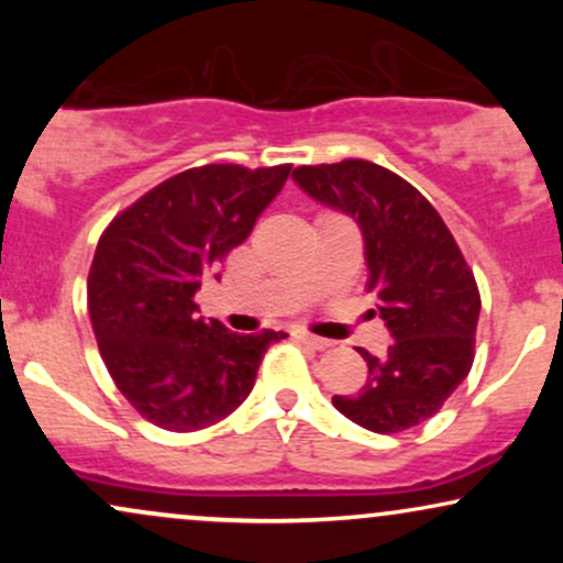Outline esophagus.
Returning <instances> with one entry per match:
<instances>
[{
  "label": "esophagus",
  "mask_w": 563,
  "mask_h": 563,
  "mask_svg": "<svg viewBox=\"0 0 563 563\" xmlns=\"http://www.w3.org/2000/svg\"><path fill=\"white\" fill-rule=\"evenodd\" d=\"M296 339H299L301 344H307V346L318 349V352H320V349H328V346H331V341H328V339H320V335H314V333H309V331H299V333H296Z\"/></svg>",
  "instance_id": "obj_1"
}]
</instances>
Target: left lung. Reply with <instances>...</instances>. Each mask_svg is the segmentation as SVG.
<instances>
[{
  "instance_id": "obj_1",
  "label": "left lung",
  "mask_w": 563,
  "mask_h": 563,
  "mask_svg": "<svg viewBox=\"0 0 563 563\" xmlns=\"http://www.w3.org/2000/svg\"><path fill=\"white\" fill-rule=\"evenodd\" d=\"M294 179L360 224L367 294L394 339L384 357L357 349L367 378L335 394V410L376 434L429 421L474 365L482 299L455 238L416 187L371 161L299 166Z\"/></svg>"
}]
</instances>
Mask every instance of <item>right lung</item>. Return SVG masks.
I'll return each instance as SVG.
<instances>
[{
  "label": "right lung",
  "instance_id": "right-lung-1",
  "mask_svg": "<svg viewBox=\"0 0 563 563\" xmlns=\"http://www.w3.org/2000/svg\"><path fill=\"white\" fill-rule=\"evenodd\" d=\"M290 164H206L174 174L113 217L95 249L87 307L100 357L126 402L166 431L228 418L286 333H232L198 318L200 277L241 245Z\"/></svg>",
  "mask_w": 563,
  "mask_h": 563
}]
</instances>
